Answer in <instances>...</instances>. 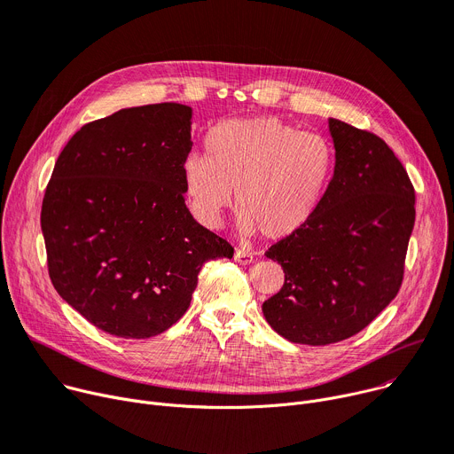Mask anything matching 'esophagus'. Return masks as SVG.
<instances>
[{
  "mask_svg": "<svg viewBox=\"0 0 454 454\" xmlns=\"http://www.w3.org/2000/svg\"><path fill=\"white\" fill-rule=\"evenodd\" d=\"M233 259H235L239 264H250V262H254V255L248 254V252H243V250H235Z\"/></svg>",
  "mask_w": 454,
  "mask_h": 454,
  "instance_id": "1",
  "label": "esophagus"
}]
</instances>
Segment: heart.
<instances>
[{"label": "heart", "mask_w": 454, "mask_h": 454, "mask_svg": "<svg viewBox=\"0 0 454 454\" xmlns=\"http://www.w3.org/2000/svg\"><path fill=\"white\" fill-rule=\"evenodd\" d=\"M206 153L180 166L199 223L219 226L233 204L239 230L283 240L317 214L336 166V151L319 133H303L274 116L235 118L206 135Z\"/></svg>", "instance_id": "obj_1"}]
</instances>
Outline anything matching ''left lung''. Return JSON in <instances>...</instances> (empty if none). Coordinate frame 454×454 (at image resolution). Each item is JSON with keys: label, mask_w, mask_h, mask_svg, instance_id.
<instances>
[{"label": "left lung", "mask_w": 454, "mask_h": 454, "mask_svg": "<svg viewBox=\"0 0 454 454\" xmlns=\"http://www.w3.org/2000/svg\"><path fill=\"white\" fill-rule=\"evenodd\" d=\"M334 175L314 219L266 252L285 271L262 303L268 325L301 345L364 330L396 297L414 226V188L380 137L328 118Z\"/></svg>", "instance_id": "8db88e82"}]
</instances>
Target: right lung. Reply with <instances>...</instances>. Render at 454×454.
<instances>
[{
	"label": "right lung",
	"mask_w": 454,
	"mask_h": 454,
	"mask_svg": "<svg viewBox=\"0 0 454 454\" xmlns=\"http://www.w3.org/2000/svg\"><path fill=\"white\" fill-rule=\"evenodd\" d=\"M190 106L128 107L85 124L59 153L42 204L49 276L111 336L147 340L184 316L202 264L233 257L184 200Z\"/></svg>",
	"instance_id": "obj_1"
}]
</instances>
